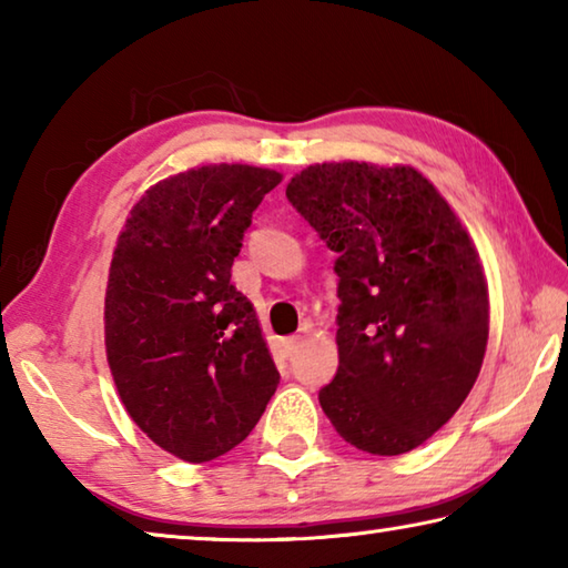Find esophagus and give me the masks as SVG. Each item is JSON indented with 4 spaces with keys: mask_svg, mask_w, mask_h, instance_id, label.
Segmentation results:
<instances>
[{
    "mask_svg": "<svg viewBox=\"0 0 568 568\" xmlns=\"http://www.w3.org/2000/svg\"><path fill=\"white\" fill-rule=\"evenodd\" d=\"M301 343H303L301 335H291V338H283V341H281V351H283V355H293V353H297V348H301Z\"/></svg>",
    "mask_w": 568,
    "mask_h": 568,
    "instance_id": "1",
    "label": "esophagus"
}]
</instances>
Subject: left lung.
<instances>
[{"label":"left lung","instance_id":"obj_1","mask_svg":"<svg viewBox=\"0 0 568 568\" xmlns=\"http://www.w3.org/2000/svg\"><path fill=\"white\" fill-rule=\"evenodd\" d=\"M285 195L338 253V373L318 400L373 456L408 454L474 388L488 287L474 240L416 168L323 162Z\"/></svg>","mask_w":568,"mask_h":568}]
</instances>
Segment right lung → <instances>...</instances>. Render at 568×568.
Instances as JSON below:
<instances>
[{
  "instance_id": "right-lung-1",
  "label": "right lung",
  "mask_w": 568,
  "mask_h": 568,
  "mask_svg": "<svg viewBox=\"0 0 568 568\" xmlns=\"http://www.w3.org/2000/svg\"><path fill=\"white\" fill-rule=\"evenodd\" d=\"M281 172L203 165L130 210L104 295V348L130 418L205 464L243 444L281 383L255 307L230 283L255 207Z\"/></svg>"
}]
</instances>
